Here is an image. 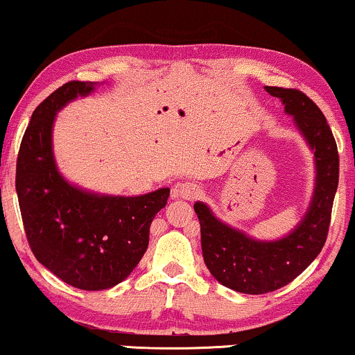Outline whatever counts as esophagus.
Segmentation results:
<instances>
[{
  "instance_id": "34e87169",
  "label": "esophagus",
  "mask_w": 355,
  "mask_h": 355,
  "mask_svg": "<svg viewBox=\"0 0 355 355\" xmlns=\"http://www.w3.org/2000/svg\"><path fill=\"white\" fill-rule=\"evenodd\" d=\"M202 196V187L196 182H178L171 189V198L173 199H186L194 200Z\"/></svg>"
}]
</instances>
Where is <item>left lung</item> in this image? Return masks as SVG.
Here are the masks:
<instances>
[{
	"mask_svg": "<svg viewBox=\"0 0 355 355\" xmlns=\"http://www.w3.org/2000/svg\"><path fill=\"white\" fill-rule=\"evenodd\" d=\"M282 100L311 148L316 182L311 204L290 234L278 240H257L218 220L204 202H196L200 222L204 263L224 286L245 295H263L291 283L324 247L332 202L339 184L338 144L326 116L311 98L296 89L265 87Z\"/></svg>",
	"mask_w": 355,
	"mask_h": 355,
	"instance_id": "obj_1",
	"label": "left lung"
}]
</instances>
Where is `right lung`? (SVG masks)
Listing matches in <instances>:
<instances>
[{"instance_id":"right-lung-1","label":"right lung","mask_w":355,"mask_h":355,"mask_svg":"<svg viewBox=\"0 0 355 355\" xmlns=\"http://www.w3.org/2000/svg\"><path fill=\"white\" fill-rule=\"evenodd\" d=\"M97 82H67L34 110L21 141L16 192L29 247L39 263L71 286L108 290L139 263L153 218L169 189L135 198L105 196L71 184L57 169L52 126L57 112L85 97Z\"/></svg>"}]
</instances>
